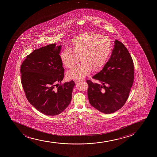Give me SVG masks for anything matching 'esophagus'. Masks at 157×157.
<instances>
[{
	"instance_id": "esophagus-1",
	"label": "esophagus",
	"mask_w": 157,
	"mask_h": 157,
	"mask_svg": "<svg viewBox=\"0 0 157 157\" xmlns=\"http://www.w3.org/2000/svg\"><path fill=\"white\" fill-rule=\"evenodd\" d=\"M83 80H84L76 79V80H75V83H78V82H80V81H83Z\"/></svg>"
}]
</instances>
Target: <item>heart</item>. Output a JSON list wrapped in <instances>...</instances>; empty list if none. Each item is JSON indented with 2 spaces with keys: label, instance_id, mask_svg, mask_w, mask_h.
<instances>
[{
  "label": "heart",
  "instance_id": "heart-1",
  "mask_svg": "<svg viewBox=\"0 0 157 157\" xmlns=\"http://www.w3.org/2000/svg\"><path fill=\"white\" fill-rule=\"evenodd\" d=\"M71 50L66 48L60 53L63 65L71 68L74 65L76 56L80 55L81 63L67 72L68 79H79L94 69L104 66L112 52V43L108 37L95 32H85L74 37L71 43Z\"/></svg>",
  "mask_w": 157,
  "mask_h": 157
}]
</instances>
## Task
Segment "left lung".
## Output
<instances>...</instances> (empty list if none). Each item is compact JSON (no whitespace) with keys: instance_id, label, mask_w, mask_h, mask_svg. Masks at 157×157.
Returning a JSON list of instances; mask_svg holds the SVG:
<instances>
[{"instance_id":"obj_1","label":"left lung","mask_w":157,"mask_h":157,"mask_svg":"<svg viewBox=\"0 0 157 157\" xmlns=\"http://www.w3.org/2000/svg\"><path fill=\"white\" fill-rule=\"evenodd\" d=\"M87 80L88 97L90 104L104 114L120 109L126 102L134 78L132 58L122 43L116 40L111 57L102 69Z\"/></svg>"}]
</instances>
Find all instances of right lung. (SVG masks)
Segmentation results:
<instances>
[{"label":"right lung","instance_id":"right-lung-1","mask_svg":"<svg viewBox=\"0 0 157 157\" xmlns=\"http://www.w3.org/2000/svg\"><path fill=\"white\" fill-rule=\"evenodd\" d=\"M61 48L52 44L34 50L20 69L21 83L29 102L49 116L59 114L66 109L75 85L73 80L58 84L64 76L59 55Z\"/></svg>","mask_w":157,"mask_h":157}]
</instances>
